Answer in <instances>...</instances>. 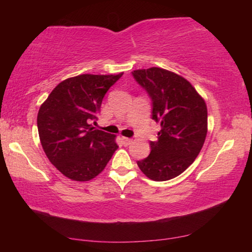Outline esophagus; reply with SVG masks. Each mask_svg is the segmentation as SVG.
Returning a JSON list of instances; mask_svg holds the SVG:
<instances>
[{
  "label": "esophagus",
  "instance_id": "1",
  "mask_svg": "<svg viewBox=\"0 0 252 252\" xmlns=\"http://www.w3.org/2000/svg\"><path fill=\"white\" fill-rule=\"evenodd\" d=\"M132 143V139H129V137H122V144L123 146H129V144Z\"/></svg>",
  "mask_w": 252,
  "mask_h": 252
}]
</instances>
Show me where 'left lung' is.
I'll list each match as a JSON object with an SVG mask.
<instances>
[{"label": "left lung", "instance_id": "1", "mask_svg": "<svg viewBox=\"0 0 252 252\" xmlns=\"http://www.w3.org/2000/svg\"><path fill=\"white\" fill-rule=\"evenodd\" d=\"M132 75L151 99V118L160 123L150 155L137 160V166L151 180H170L190 166L204 144L205 102L190 82L164 68L136 70Z\"/></svg>", "mask_w": 252, "mask_h": 252}]
</instances>
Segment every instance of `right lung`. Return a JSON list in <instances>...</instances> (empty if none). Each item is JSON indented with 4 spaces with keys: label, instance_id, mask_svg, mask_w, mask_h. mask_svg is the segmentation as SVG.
Returning a JSON list of instances; mask_svg holds the SVG:
<instances>
[{
    "label": "right lung",
    "instance_id": "1",
    "mask_svg": "<svg viewBox=\"0 0 252 252\" xmlns=\"http://www.w3.org/2000/svg\"><path fill=\"white\" fill-rule=\"evenodd\" d=\"M123 73L81 74L58 84L40 106L37 130L50 163L65 177L88 181L104 170L117 150L115 136L94 129L102 101Z\"/></svg>",
    "mask_w": 252,
    "mask_h": 252
}]
</instances>
